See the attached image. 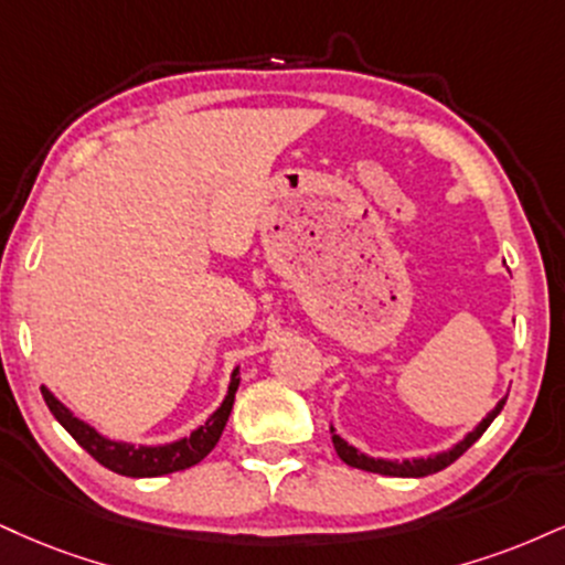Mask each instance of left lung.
I'll return each instance as SVG.
<instances>
[{
	"instance_id": "left-lung-1",
	"label": "left lung",
	"mask_w": 565,
	"mask_h": 565,
	"mask_svg": "<svg viewBox=\"0 0 565 565\" xmlns=\"http://www.w3.org/2000/svg\"><path fill=\"white\" fill-rule=\"evenodd\" d=\"M502 405H505V397L500 399L498 405H494L492 413H487V418L481 420V424L473 429L471 434L463 441H458V445L452 447V450L447 452H439V455H431V458H413V460H382V458H369V455L358 452L355 447L348 445L339 434L334 431V426H331V441H334V450L339 458L344 460V463L352 466V468H360V471H371V473H382V477H403V479H418V477H429V473H437L441 468H447L450 463L463 455L468 447L477 441L481 434L489 429V424H492L494 418H498V413L502 411Z\"/></svg>"
}]
</instances>
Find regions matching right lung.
Segmentation results:
<instances>
[{
	"label": "right lung",
	"instance_id": "1",
	"mask_svg": "<svg viewBox=\"0 0 565 565\" xmlns=\"http://www.w3.org/2000/svg\"><path fill=\"white\" fill-rule=\"evenodd\" d=\"M239 371H234L228 384V394L223 399V405L217 407L205 420V426L189 434L186 439L171 441V445H158V447H134L126 445V441H113L105 439L102 434H97L92 426L84 424L73 416L67 407L60 403L54 394L42 386L44 403L52 411V416L65 426V431L71 434L73 439L78 441L84 450L92 455L97 463H102L110 471L120 473V477H131V479H147V477H162V473H173V471H183V468H192L200 463L205 455L213 450L221 439L223 429H226V420L231 416V407H234V394L236 386H239Z\"/></svg>",
	"mask_w": 565,
	"mask_h": 565
}]
</instances>
